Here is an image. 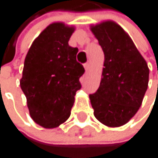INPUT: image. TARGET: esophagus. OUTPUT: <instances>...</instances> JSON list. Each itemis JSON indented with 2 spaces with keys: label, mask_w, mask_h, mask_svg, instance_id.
Wrapping results in <instances>:
<instances>
[{
  "label": "esophagus",
  "mask_w": 158,
  "mask_h": 158,
  "mask_svg": "<svg viewBox=\"0 0 158 158\" xmlns=\"http://www.w3.org/2000/svg\"><path fill=\"white\" fill-rule=\"evenodd\" d=\"M89 67H90V61L85 62V63H84V68H85V70H88Z\"/></svg>",
  "instance_id": "obj_1"
}]
</instances>
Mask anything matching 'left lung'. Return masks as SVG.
Here are the masks:
<instances>
[{
    "label": "left lung",
    "instance_id": "obj_1",
    "mask_svg": "<svg viewBox=\"0 0 158 158\" xmlns=\"http://www.w3.org/2000/svg\"><path fill=\"white\" fill-rule=\"evenodd\" d=\"M104 53L100 84L89 98L96 118L110 127L128 122L140 107L149 82L147 62L116 23L91 28Z\"/></svg>",
    "mask_w": 158,
    "mask_h": 158
}]
</instances>
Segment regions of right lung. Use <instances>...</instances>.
<instances>
[{"instance_id": "add662e5", "label": "right lung", "mask_w": 158, "mask_h": 158, "mask_svg": "<svg viewBox=\"0 0 158 158\" xmlns=\"http://www.w3.org/2000/svg\"><path fill=\"white\" fill-rule=\"evenodd\" d=\"M74 27L56 23L33 41L24 60L21 88L32 119L44 128H56L71 114L75 95L84 73L77 61V47L68 40Z\"/></svg>"}]
</instances>
